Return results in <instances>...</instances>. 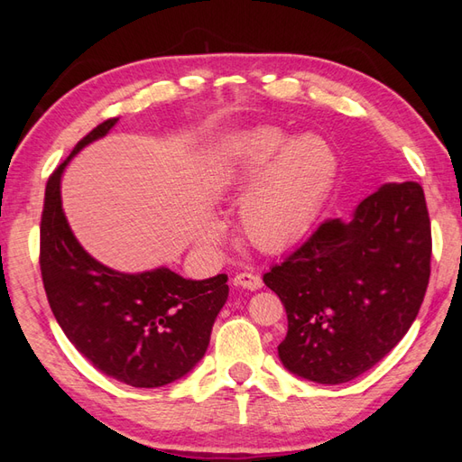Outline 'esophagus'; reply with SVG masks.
<instances>
[{
	"label": "esophagus",
	"instance_id": "esophagus-1",
	"mask_svg": "<svg viewBox=\"0 0 462 462\" xmlns=\"http://www.w3.org/2000/svg\"><path fill=\"white\" fill-rule=\"evenodd\" d=\"M234 286L238 288H244V290H260L262 288V278L258 276V273H250V272H240L234 276Z\"/></svg>",
	"mask_w": 462,
	"mask_h": 462
}]
</instances>
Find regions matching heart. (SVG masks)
<instances>
[{"instance_id":"b5f03b06","label":"heart","mask_w":462,"mask_h":462,"mask_svg":"<svg viewBox=\"0 0 462 462\" xmlns=\"http://www.w3.org/2000/svg\"><path fill=\"white\" fill-rule=\"evenodd\" d=\"M339 174V154L319 134L293 139L280 126H252L232 136L216 166L222 189L244 190L240 220L244 234L263 252L296 244L326 204ZM210 222L206 238H218Z\"/></svg>"}]
</instances>
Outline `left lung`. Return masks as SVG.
I'll return each instance as SVG.
<instances>
[{
	"mask_svg": "<svg viewBox=\"0 0 462 462\" xmlns=\"http://www.w3.org/2000/svg\"><path fill=\"white\" fill-rule=\"evenodd\" d=\"M430 220L417 182L383 184L329 218L263 283L288 313L283 367L323 385L359 377L403 339L430 276Z\"/></svg>",
	"mask_w": 462,
	"mask_h": 462,
	"instance_id": "8db88e82",
	"label": "left lung"
}]
</instances>
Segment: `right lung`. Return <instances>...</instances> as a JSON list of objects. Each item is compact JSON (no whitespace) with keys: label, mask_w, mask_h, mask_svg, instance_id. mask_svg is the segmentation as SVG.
<instances>
[{"label":"right lung","mask_w":462,"mask_h":462,"mask_svg":"<svg viewBox=\"0 0 462 462\" xmlns=\"http://www.w3.org/2000/svg\"><path fill=\"white\" fill-rule=\"evenodd\" d=\"M119 119H106L75 144L45 186L39 266L53 316L83 357L131 387H162L184 377L210 343L228 300V276L186 280L169 268L123 273L91 258L61 206V174L83 146Z\"/></svg>","instance_id":"add662e5"}]
</instances>
